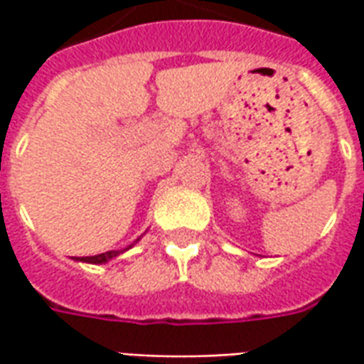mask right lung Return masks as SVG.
Segmentation results:
<instances>
[{
  "instance_id": "1",
  "label": "right lung",
  "mask_w": 364,
  "mask_h": 364,
  "mask_svg": "<svg viewBox=\"0 0 364 364\" xmlns=\"http://www.w3.org/2000/svg\"><path fill=\"white\" fill-rule=\"evenodd\" d=\"M122 252V250H120ZM120 252H107V253H99V255H93V257H82L80 261H85V263H105V261L112 259L117 257Z\"/></svg>"
}]
</instances>
